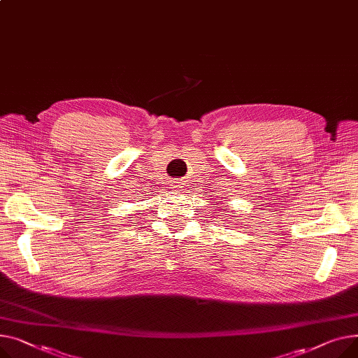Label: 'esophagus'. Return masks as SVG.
<instances>
[{
	"mask_svg": "<svg viewBox=\"0 0 358 358\" xmlns=\"http://www.w3.org/2000/svg\"><path fill=\"white\" fill-rule=\"evenodd\" d=\"M182 183H175V185H172V191L175 192V194H179L180 191H182V186H180Z\"/></svg>",
	"mask_w": 358,
	"mask_h": 358,
	"instance_id": "1",
	"label": "esophagus"
}]
</instances>
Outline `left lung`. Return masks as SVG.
<instances>
[{"mask_svg": "<svg viewBox=\"0 0 358 358\" xmlns=\"http://www.w3.org/2000/svg\"><path fill=\"white\" fill-rule=\"evenodd\" d=\"M218 208H220V206H218Z\"/></svg>", "mask_w": 358, "mask_h": 358, "instance_id": "8db88e82", "label": "left lung"}]
</instances>
